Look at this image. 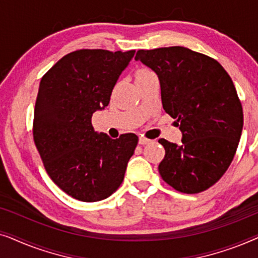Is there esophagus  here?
I'll return each mask as SVG.
<instances>
[{
  "label": "esophagus",
  "instance_id": "esophagus-1",
  "mask_svg": "<svg viewBox=\"0 0 258 258\" xmlns=\"http://www.w3.org/2000/svg\"><path fill=\"white\" fill-rule=\"evenodd\" d=\"M150 142H151L150 140H148V139H146V137H143V136H141V137H140V140H139V143H140V144H142V146H144V144L150 143Z\"/></svg>",
  "mask_w": 258,
  "mask_h": 258
}]
</instances>
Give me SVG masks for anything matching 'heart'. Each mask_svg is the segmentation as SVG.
<instances>
[{
  "label": "heart",
  "mask_w": 258,
  "mask_h": 258,
  "mask_svg": "<svg viewBox=\"0 0 258 258\" xmlns=\"http://www.w3.org/2000/svg\"><path fill=\"white\" fill-rule=\"evenodd\" d=\"M150 73H151V72H149V70H146V69L139 70V72H137V74H136V79H137V77H140V76L148 75V74H150Z\"/></svg>",
  "instance_id": "1"
}]
</instances>
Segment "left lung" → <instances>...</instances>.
Wrapping results in <instances>:
<instances>
[{
	"label": "left lung",
	"mask_w": 258,
	"mask_h": 258,
	"mask_svg": "<svg viewBox=\"0 0 258 258\" xmlns=\"http://www.w3.org/2000/svg\"><path fill=\"white\" fill-rule=\"evenodd\" d=\"M160 80L163 109L177 119L182 143L158 140V165L172 188L197 194L214 185L230 165L243 129V110L231 77L216 59L184 47L139 50L135 56Z\"/></svg>",
	"instance_id": "8db88e82"
}]
</instances>
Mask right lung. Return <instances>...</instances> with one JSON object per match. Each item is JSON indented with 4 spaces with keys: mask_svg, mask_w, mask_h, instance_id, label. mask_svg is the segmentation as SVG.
Wrapping results in <instances>:
<instances>
[{
    "mask_svg": "<svg viewBox=\"0 0 258 258\" xmlns=\"http://www.w3.org/2000/svg\"><path fill=\"white\" fill-rule=\"evenodd\" d=\"M135 50L82 49L63 56L42 77L34 111V141L48 175L83 202L115 192L137 146L135 134L112 140L95 132L93 114L103 110Z\"/></svg>",
    "mask_w": 258,
    "mask_h": 258,
    "instance_id": "add662e5",
    "label": "right lung"
}]
</instances>
